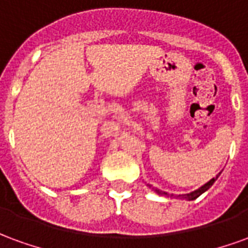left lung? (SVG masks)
Segmentation results:
<instances>
[{
	"instance_id": "1",
	"label": "left lung",
	"mask_w": 248,
	"mask_h": 248,
	"mask_svg": "<svg viewBox=\"0 0 248 248\" xmlns=\"http://www.w3.org/2000/svg\"><path fill=\"white\" fill-rule=\"evenodd\" d=\"M219 175H220V172H219L218 175H217V178H218ZM217 178H213V179H211L210 182H207V183H206V185H204V186H202V187H201V188H198V190H195V191L190 192V194H186V195H182V198H186V199H188V201H194V199H197V198L199 197V195H202L203 192L207 191L208 188L213 186V183L215 182V181H217ZM154 190H155L156 194H159V195H163V194L166 195V192L161 191V190H156V188H154Z\"/></svg>"
}]
</instances>
